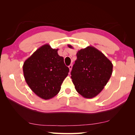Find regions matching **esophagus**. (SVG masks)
I'll return each mask as SVG.
<instances>
[{
  "mask_svg": "<svg viewBox=\"0 0 135 135\" xmlns=\"http://www.w3.org/2000/svg\"><path fill=\"white\" fill-rule=\"evenodd\" d=\"M68 68H69V69H70V71H71V70H72V68H73V65H72V64H71V65H70L69 66H68Z\"/></svg>",
  "mask_w": 135,
  "mask_h": 135,
  "instance_id": "esophagus-1",
  "label": "esophagus"
}]
</instances>
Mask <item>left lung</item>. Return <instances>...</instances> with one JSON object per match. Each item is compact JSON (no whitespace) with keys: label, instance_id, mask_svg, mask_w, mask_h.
<instances>
[{"label":"left lung","instance_id":"left-lung-1","mask_svg":"<svg viewBox=\"0 0 135 135\" xmlns=\"http://www.w3.org/2000/svg\"><path fill=\"white\" fill-rule=\"evenodd\" d=\"M68 47L73 49L70 45ZM71 78L77 92L91 99L101 92L113 73V65L104 54L93 46L78 51Z\"/></svg>","mask_w":135,"mask_h":135}]
</instances>
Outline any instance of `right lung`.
<instances>
[{
    "mask_svg": "<svg viewBox=\"0 0 135 135\" xmlns=\"http://www.w3.org/2000/svg\"><path fill=\"white\" fill-rule=\"evenodd\" d=\"M58 50L49 44L43 45L25 60L22 67L27 84L43 99H51L59 93L69 73Z\"/></svg>",
    "mask_w": 135,
    "mask_h": 135,
    "instance_id": "obj_1",
    "label": "right lung"
}]
</instances>
